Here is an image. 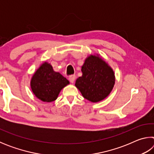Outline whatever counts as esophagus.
Returning a JSON list of instances; mask_svg holds the SVG:
<instances>
[{
	"label": "esophagus",
	"mask_w": 154,
	"mask_h": 154,
	"mask_svg": "<svg viewBox=\"0 0 154 154\" xmlns=\"http://www.w3.org/2000/svg\"><path fill=\"white\" fill-rule=\"evenodd\" d=\"M69 79L70 82H71V83H74L75 80V75H71V76H69Z\"/></svg>",
	"instance_id": "obj_1"
}]
</instances>
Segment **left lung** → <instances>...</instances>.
<instances>
[{
    "label": "left lung",
    "mask_w": 154,
    "mask_h": 154,
    "mask_svg": "<svg viewBox=\"0 0 154 154\" xmlns=\"http://www.w3.org/2000/svg\"><path fill=\"white\" fill-rule=\"evenodd\" d=\"M82 76L76 80L75 86L82 96L96 103L105 98L113 88L115 75L111 68L102 59L90 56L82 66Z\"/></svg>",
    "instance_id": "obj_1"
}]
</instances>
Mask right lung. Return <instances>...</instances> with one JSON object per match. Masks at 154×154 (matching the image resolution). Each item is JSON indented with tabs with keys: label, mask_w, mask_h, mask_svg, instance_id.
I'll return each instance as SVG.
<instances>
[{
	"label": "right lung",
	"mask_w": 154,
	"mask_h": 154,
	"mask_svg": "<svg viewBox=\"0 0 154 154\" xmlns=\"http://www.w3.org/2000/svg\"><path fill=\"white\" fill-rule=\"evenodd\" d=\"M69 83L66 78L54 71L50 64L45 62L34 74L30 85L33 93L38 99L43 102H52Z\"/></svg>",
	"instance_id": "add662e5"
}]
</instances>
